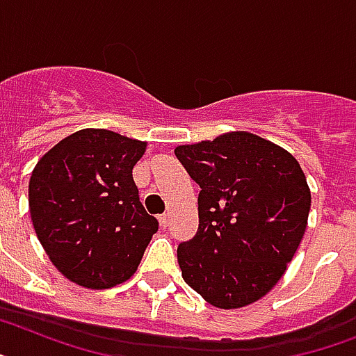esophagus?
<instances>
[{
	"label": "esophagus",
	"instance_id": "1",
	"mask_svg": "<svg viewBox=\"0 0 356 356\" xmlns=\"http://www.w3.org/2000/svg\"><path fill=\"white\" fill-rule=\"evenodd\" d=\"M158 222H160L161 227L165 229L167 224H169V214H160V216H158Z\"/></svg>",
	"mask_w": 356,
	"mask_h": 356
}]
</instances>
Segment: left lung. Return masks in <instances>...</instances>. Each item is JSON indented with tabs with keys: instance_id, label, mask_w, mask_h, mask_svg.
Returning <instances> with one entry per match:
<instances>
[{
	"instance_id": "8db88e82",
	"label": "left lung",
	"mask_w": 356,
	"mask_h": 356,
	"mask_svg": "<svg viewBox=\"0 0 356 356\" xmlns=\"http://www.w3.org/2000/svg\"><path fill=\"white\" fill-rule=\"evenodd\" d=\"M200 185L198 231L178 245L181 277L205 302L238 309L284 277L304 238L311 191L296 158L245 131L178 145Z\"/></svg>"
}]
</instances>
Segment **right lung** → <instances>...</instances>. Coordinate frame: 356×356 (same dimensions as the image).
I'll use <instances>...</instances> for the list:
<instances>
[{"label": "right lung", "instance_id": "1", "mask_svg": "<svg viewBox=\"0 0 356 356\" xmlns=\"http://www.w3.org/2000/svg\"><path fill=\"white\" fill-rule=\"evenodd\" d=\"M147 142L81 129L47 151L29 181L36 236L56 269L89 289H107L138 269L158 220L143 209L132 167Z\"/></svg>", "mask_w": 356, "mask_h": 356}]
</instances>
